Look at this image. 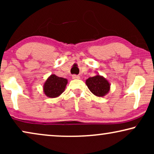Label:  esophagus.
Instances as JSON below:
<instances>
[{
    "instance_id": "obj_1",
    "label": "esophagus",
    "mask_w": 154,
    "mask_h": 154,
    "mask_svg": "<svg viewBox=\"0 0 154 154\" xmlns=\"http://www.w3.org/2000/svg\"><path fill=\"white\" fill-rule=\"evenodd\" d=\"M72 79H79L80 76H79V75H72Z\"/></svg>"
}]
</instances>
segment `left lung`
Segmentation results:
<instances>
[{
  "instance_id": "1",
  "label": "left lung",
  "mask_w": 154,
  "mask_h": 154,
  "mask_svg": "<svg viewBox=\"0 0 154 154\" xmlns=\"http://www.w3.org/2000/svg\"><path fill=\"white\" fill-rule=\"evenodd\" d=\"M85 84L92 94L101 97L108 94L110 90L111 85L108 80L99 74L88 79Z\"/></svg>"
}]
</instances>
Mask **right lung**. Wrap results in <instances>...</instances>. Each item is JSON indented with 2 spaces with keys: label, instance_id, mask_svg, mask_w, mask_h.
I'll return each mask as SVG.
<instances>
[{
  "label": "right lung",
  "instance_id": "obj_1",
  "mask_svg": "<svg viewBox=\"0 0 154 154\" xmlns=\"http://www.w3.org/2000/svg\"><path fill=\"white\" fill-rule=\"evenodd\" d=\"M68 80L51 74L43 84V92L50 98H56L60 96L66 88Z\"/></svg>",
  "mask_w": 154,
  "mask_h": 154
}]
</instances>
